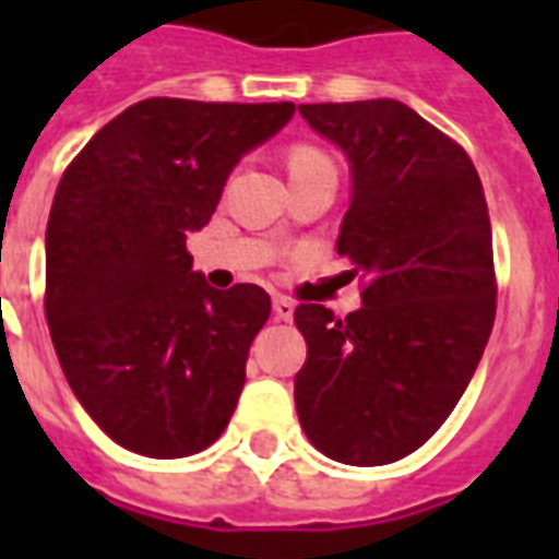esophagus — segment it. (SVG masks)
Segmentation results:
<instances>
[{"label": "esophagus", "mask_w": 559, "mask_h": 559, "mask_svg": "<svg viewBox=\"0 0 559 559\" xmlns=\"http://www.w3.org/2000/svg\"><path fill=\"white\" fill-rule=\"evenodd\" d=\"M272 311H275V317H278V320H293L296 305H293L290 299H284V296H275V299H272Z\"/></svg>", "instance_id": "1"}]
</instances>
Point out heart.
Segmentation results:
<instances>
[{"mask_svg":"<svg viewBox=\"0 0 559 559\" xmlns=\"http://www.w3.org/2000/svg\"><path fill=\"white\" fill-rule=\"evenodd\" d=\"M308 160H323L317 152H311V148H296L290 155V167H296V164H308Z\"/></svg>","mask_w":559,"mask_h":559,"instance_id":"obj_1","label":"heart"}]
</instances>
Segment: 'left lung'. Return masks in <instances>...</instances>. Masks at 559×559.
I'll return each instance as SVG.
<instances>
[{
  "instance_id": "left-lung-1",
  "label": "left lung",
  "mask_w": 559,
  "mask_h": 559,
  "mask_svg": "<svg viewBox=\"0 0 559 559\" xmlns=\"http://www.w3.org/2000/svg\"><path fill=\"white\" fill-rule=\"evenodd\" d=\"M350 167L338 254L362 308L299 305L308 359L293 380L308 440L341 464L416 452L455 411L493 326L491 221L467 152L392 98L299 104Z\"/></svg>"
}]
</instances>
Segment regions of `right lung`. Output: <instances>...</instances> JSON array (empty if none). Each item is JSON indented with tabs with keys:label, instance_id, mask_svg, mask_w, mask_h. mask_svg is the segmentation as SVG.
<instances>
[{
	"label": "right lung",
	"instance_id": "obj_1",
	"mask_svg": "<svg viewBox=\"0 0 559 559\" xmlns=\"http://www.w3.org/2000/svg\"><path fill=\"white\" fill-rule=\"evenodd\" d=\"M296 104L146 98L83 146L47 221V326L71 392L110 440L146 457L215 443L269 320L257 284L209 287L185 251L233 167Z\"/></svg>",
	"mask_w": 559,
	"mask_h": 559
}]
</instances>
